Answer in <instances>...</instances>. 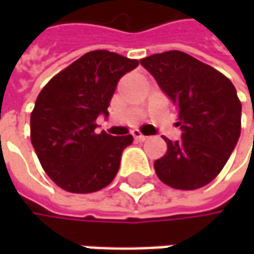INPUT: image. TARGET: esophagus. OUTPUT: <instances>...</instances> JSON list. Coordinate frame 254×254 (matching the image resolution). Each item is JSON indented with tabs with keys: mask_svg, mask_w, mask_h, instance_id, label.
I'll return each instance as SVG.
<instances>
[{
	"mask_svg": "<svg viewBox=\"0 0 254 254\" xmlns=\"http://www.w3.org/2000/svg\"><path fill=\"white\" fill-rule=\"evenodd\" d=\"M131 134H132V137H134V140H135V141H145V140H147V135L141 134V132L138 131V130H132Z\"/></svg>",
	"mask_w": 254,
	"mask_h": 254,
	"instance_id": "1",
	"label": "esophagus"
}]
</instances>
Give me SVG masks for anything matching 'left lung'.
Returning <instances> with one entry per match:
<instances>
[{
    "label": "left lung",
    "instance_id": "8db88e82",
    "mask_svg": "<svg viewBox=\"0 0 254 254\" xmlns=\"http://www.w3.org/2000/svg\"><path fill=\"white\" fill-rule=\"evenodd\" d=\"M177 106L180 141L167 142L154 162L155 174L171 188L192 190L213 181L240 135L242 103L233 83L193 56L168 51L140 61Z\"/></svg>",
    "mask_w": 254,
    "mask_h": 254
}]
</instances>
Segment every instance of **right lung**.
<instances>
[{"label": "right lung", "instance_id": "1", "mask_svg": "<svg viewBox=\"0 0 254 254\" xmlns=\"http://www.w3.org/2000/svg\"><path fill=\"white\" fill-rule=\"evenodd\" d=\"M138 66L109 51H92L45 84L31 113V141L48 177L72 193L107 187L120 168L132 135L96 131L99 114L107 116L117 82Z\"/></svg>", "mask_w": 254, "mask_h": 254}]
</instances>
